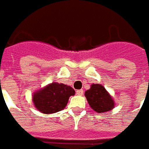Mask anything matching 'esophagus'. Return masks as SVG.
Here are the masks:
<instances>
[{"mask_svg":"<svg viewBox=\"0 0 149 149\" xmlns=\"http://www.w3.org/2000/svg\"><path fill=\"white\" fill-rule=\"evenodd\" d=\"M76 94L79 96H82L84 94V90H82V89H80V90H77Z\"/></svg>","mask_w":149,"mask_h":149,"instance_id":"obj_1","label":"esophagus"}]
</instances>
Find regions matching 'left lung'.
I'll return each instance as SVG.
<instances>
[{
	"label": "left lung",
	"mask_w": 149,
	"mask_h": 149,
	"mask_svg": "<svg viewBox=\"0 0 149 149\" xmlns=\"http://www.w3.org/2000/svg\"><path fill=\"white\" fill-rule=\"evenodd\" d=\"M84 95L90 107L97 113H103L114 108L115 101L104 87L99 84H93Z\"/></svg>",
	"instance_id": "left-lung-1"
}]
</instances>
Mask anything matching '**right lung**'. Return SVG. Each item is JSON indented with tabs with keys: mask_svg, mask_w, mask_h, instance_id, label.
<instances>
[{
	"mask_svg": "<svg viewBox=\"0 0 149 149\" xmlns=\"http://www.w3.org/2000/svg\"><path fill=\"white\" fill-rule=\"evenodd\" d=\"M75 91L69 85L53 82L33 93V102L36 109L43 114H52L62 111L70 96Z\"/></svg>",
	"mask_w": 149,
	"mask_h": 149,
	"instance_id": "obj_1",
	"label": "right lung"
}]
</instances>
